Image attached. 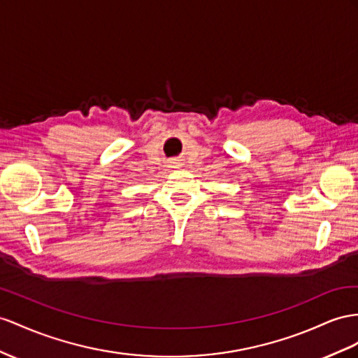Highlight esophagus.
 <instances>
[{"label": "esophagus", "instance_id": "1", "mask_svg": "<svg viewBox=\"0 0 358 358\" xmlns=\"http://www.w3.org/2000/svg\"><path fill=\"white\" fill-rule=\"evenodd\" d=\"M169 168H172V169H178V168H181V162H180V160H172V162H171V164H169Z\"/></svg>", "mask_w": 358, "mask_h": 358}]
</instances>
